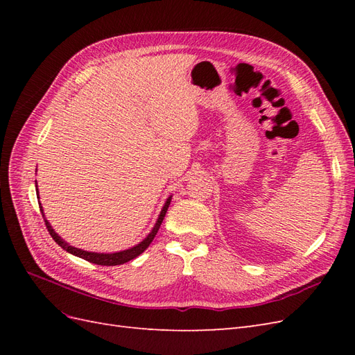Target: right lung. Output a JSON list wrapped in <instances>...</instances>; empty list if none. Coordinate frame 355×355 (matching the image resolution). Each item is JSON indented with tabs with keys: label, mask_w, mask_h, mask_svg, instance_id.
<instances>
[{
	"label": "right lung",
	"mask_w": 355,
	"mask_h": 355,
	"mask_svg": "<svg viewBox=\"0 0 355 355\" xmlns=\"http://www.w3.org/2000/svg\"><path fill=\"white\" fill-rule=\"evenodd\" d=\"M35 188H37V180H35ZM37 191H38V188H37ZM38 198H40V196H38ZM170 201H171V196L166 200L163 209H161V211H159V214H158V219H157V222H155V225H154V228L151 230V232H149L141 243L133 245V247H130V249L121 250V252H115V253L87 252V250H83V249H77V247H73V245H69L65 240H63V239L60 237L59 234L55 232V230L51 228L50 222H49V220L46 219V216H44V211H42V207H40V210H41V213H42V218H44L46 227H47L50 235L53 237V240H55V241L62 247L63 250H67L68 253H71V254H73V256H78V257H81V259H85V261H89V262L96 263V265L115 266V265H121V263H125V262H128V261L135 259V257H137L139 254H142V253L148 249V245L153 243L154 237H155L158 230H159V225H161V222H163V219H164V216H166V211H167V209H168V206H170ZM38 202H40V201H38ZM40 204H41V202H40Z\"/></svg>",
	"instance_id": "right-lung-1"
}]
</instances>
